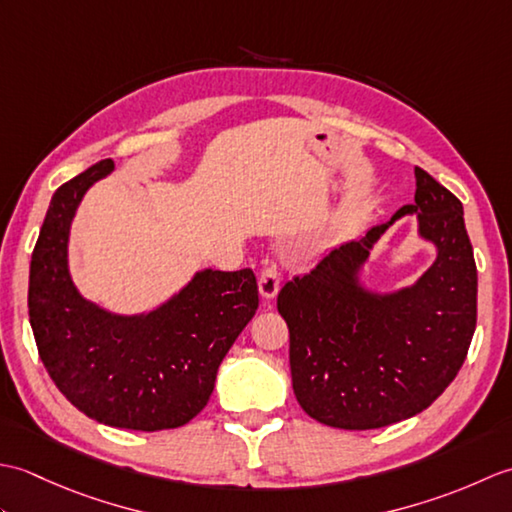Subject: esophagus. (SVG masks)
I'll list each match as a JSON object with an SVG mask.
<instances>
[{
    "instance_id": "obj_1",
    "label": "esophagus",
    "mask_w": 512,
    "mask_h": 512,
    "mask_svg": "<svg viewBox=\"0 0 512 512\" xmlns=\"http://www.w3.org/2000/svg\"><path fill=\"white\" fill-rule=\"evenodd\" d=\"M259 295L264 299H275L277 292L281 288V277L277 273L275 266H264L262 273H259Z\"/></svg>"
}]
</instances>
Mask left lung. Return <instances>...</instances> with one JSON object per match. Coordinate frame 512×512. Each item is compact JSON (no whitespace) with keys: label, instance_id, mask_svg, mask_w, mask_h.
I'll list each match as a JSON object with an SVG mask.
<instances>
[{"label":"left lung","instance_id":"obj_1","mask_svg":"<svg viewBox=\"0 0 512 512\" xmlns=\"http://www.w3.org/2000/svg\"><path fill=\"white\" fill-rule=\"evenodd\" d=\"M407 214L437 259L409 287L369 289L373 246ZM277 310L290 330L292 389L310 418L363 431L416 416L458 376L475 332L477 268L462 202L416 167L413 204L288 281Z\"/></svg>","mask_w":512,"mask_h":512}]
</instances>
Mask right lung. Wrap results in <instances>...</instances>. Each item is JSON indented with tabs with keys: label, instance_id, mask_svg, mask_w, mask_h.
Masks as SVG:
<instances>
[{
	"label": "right lung",
	"instance_id": "right-lung-1",
	"mask_svg": "<svg viewBox=\"0 0 512 512\" xmlns=\"http://www.w3.org/2000/svg\"><path fill=\"white\" fill-rule=\"evenodd\" d=\"M112 171L114 162L101 160L52 195L30 259L32 334L54 385L88 418L116 429H176L209 402L220 363L255 317L257 281L250 268H204L138 314L85 299L70 275V228L83 195Z\"/></svg>",
	"mask_w": 512,
	"mask_h": 512
}]
</instances>
